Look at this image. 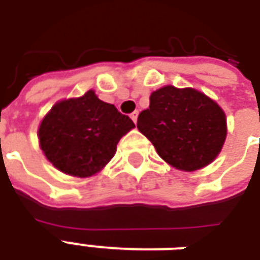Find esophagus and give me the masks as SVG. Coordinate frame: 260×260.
Here are the masks:
<instances>
[{
    "instance_id": "esophagus-1",
    "label": "esophagus",
    "mask_w": 260,
    "mask_h": 260,
    "mask_svg": "<svg viewBox=\"0 0 260 260\" xmlns=\"http://www.w3.org/2000/svg\"><path fill=\"white\" fill-rule=\"evenodd\" d=\"M131 118L134 122H136V119H138V111H134V113L131 114Z\"/></svg>"
}]
</instances>
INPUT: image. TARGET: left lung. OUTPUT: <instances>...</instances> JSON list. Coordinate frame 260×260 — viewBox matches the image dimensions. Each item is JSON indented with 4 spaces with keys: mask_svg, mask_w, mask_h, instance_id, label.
Instances as JSON below:
<instances>
[{
    "mask_svg": "<svg viewBox=\"0 0 260 260\" xmlns=\"http://www.w3.org/2000/svg\"><path fill=\"white\" fill-rule=\"evenodd\" d=\"M136 125L160 157L185 171L212 163L227 134L225 115L216 103L195 89L174 86L153 91Z\"/></svg>",
    "mask_w": 260,
    "mask_h": 260,
    "instance_id": "left-lung-1",
    "label": "left lung"
}]
</instances>
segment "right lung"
I'll return each mask as SVG.
<instances>
[{
	"label": "right lung",
	"instance_id": "obj_1",
	"mask_svg": "<svg viewBox=\"0 0 260 260\" xmlns=\"http://www.w3.org/2000/svg\"><path fill=\"white\" fill-rule=\"evenodd\" d=\"M134 126L128 115L89 90L79 99L57 103L40 124L39 141L59 171L89 177L113 158L119 139Z\"/></svg>",
	"mask_w": 260,
	"mask_h": 260
}]
</instances>
